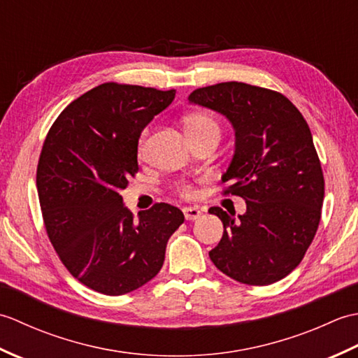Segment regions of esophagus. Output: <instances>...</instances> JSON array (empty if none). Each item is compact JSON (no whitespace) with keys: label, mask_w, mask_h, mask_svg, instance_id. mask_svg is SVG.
Instances as JSON below:
<instances>
[{"label":"esophagus","mask_w":358,"mask_h":358,"mask_svg":"<svg viewBox=\"0 0 358 358\" xmlns=\"http://www.w3.org/2000/svg\"><path fill=\"white\" fill-rule=\"evenodd\" d=\"M183 214H185L186 220H196V218H200L203 215L201 210L199 208H195V206L185 208L183 209Z\"/></svg>","instance_id":"obj_1"}]
</instances>
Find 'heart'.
Listing matches in <instances>:
<instances>
[{"mask_svg": "<svg viewBox=\"0 0 358 358\" xmlns=\"http://www.w3.org/2000/svg\"><path fill=\"white\" fill-rule=\"evenodd\" d=\"M185 131L187 134L189 138H194V136H200L203 134H208V132H217L220 134V127L217 124V121L206 115V113H191V115H187L185 120ZM144 148V135L140 141V152Z\"/></svg>", "mask_w": 358, "mask_h": 358, "instance_id": "heart-1", "label": "heart"}]
</instances>
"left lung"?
Here are the masks:
<instances>
[{"label":"left lung","mask_w":358,"mask_h":358,"mask_svg":"<svg viewBox=\"0 0 358 358\" xmlns=\"http://www.w3.org/2000/svg\"><path fill=\"white\" fill-rule=\"evenodd\" d=\"M187 100L231 123L235 148L222 181L246 201L238 217L209 209L224 227L210 260L240 283H275L303 260L320 223L324 180L306 120L285 95L238 81L195 89Z\"/></svg>","instance_id":"obj_1"}]
</instances>
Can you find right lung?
Returning a JSON list of instances; mask_svg holds the SVG:
<instances>
[{"mask_svg":"<svg viewBox=\"0 0 358 358\" xmlns=\"http://www.w3.org/2000/svg\"><path fill=\"white\" fill-rule=\"evenodd\" d=\"M173 98V89L104 83L67 106L44 140L36 189L45 231L67 271L96 292L146 285L185 222L167 203L134 220L120 195L138 171L141 132Z\"/></svg>","mask_w":358,"mask_h":358,"instance_id":"1","label":"right lung"}]
</instances>
